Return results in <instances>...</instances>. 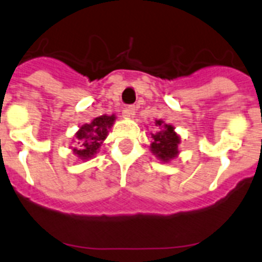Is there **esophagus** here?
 <instances>
[{"mask_svg":"<svg viewBox=\"0 0 262 262\" xmlns=\"http://www.w3.org/2000/svg\"><path fill=\"white\" fill-rule=\"evenodd\" d=\"M135 113H136V107H135V105H128V107H126L125 110H123V117H134Z\"/></svg>","mask_w":262,"mask_h":262,"instance_id":"1","label":"esophagus"}]
</instances>
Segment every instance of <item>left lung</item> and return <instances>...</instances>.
Wrapping results in <instances>:
<instances>
[{"label": "left lung", "instance_id": "left-lung-1", "mask_svg": "<svg viewBox=\"0 0 262 262\" xmlns=\"http://www.w3.org/2000/svg\"><path fill=\"white\" fill-rule=\"evenodd\" d=\"M158 131L151 134L152 142L150 144L151 152L162 162L168 163L178 155V145L181 137L172 125H167L162 120H155Z\"/></svg>", "mask_w": 262, "mask_h": 262}]
</instances>
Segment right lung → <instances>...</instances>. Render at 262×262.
<instances>
[{
  "mask_svg": "<svg viewBox=\"0 0 262 262\" xmlns=\"http://www.w3.org/2000/svg\"><path fill=\"white\" fill-rule=\"evenodd\" d=\"M115 121V115H103L94 118L90 123L80 126L79 131L75 134L74 142H76V147H72L74 154L81 160L92 159L99 151Z\"/></svg>",
  "mask_w": 262,
  "mask_h": 262,
  "instance_id": "obj_1",
  "label": "right lung"
}]
</instances>
